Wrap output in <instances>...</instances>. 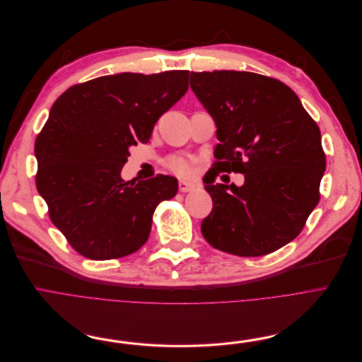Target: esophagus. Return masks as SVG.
<instances>
[{"label":"esophagus","instance_id":"obj_1","mask_svg":"<svg viewBox=\"0 0 362 362\" xmlns=\"http://www.w3.org/2000/svg\"><path fill=\"white\" fill-rule=\"evenodd\" d=\"M178 188H180V192H181V193H188V192L194 190V188H196V184L181 180V181H180V184H178Z\"/></svg>","mask_w":362,"mask_h":362}]
</instances>
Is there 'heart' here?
Masks as SVG:
<instances>
[{
  "instance_id": "heart-1",
  "label": "heart",
  "mask_w": 362,
  "mask_h": 362,
  "mask_svg": "<svg viewBox=\"0 0 362 362\" xmlns=\"http://www.w3.org/2000/svg\"><path fill=\"white\" fill-rule=\"evenodd\" d=\"M168 168L180 177H192L194 174V160L188 158H170L166 162Z\"/></svg>"
}]
</instances>
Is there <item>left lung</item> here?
<instances>
[{"label": "left lung", "instance_id": "left-lung-1", "mask_svg": "<svg viewBox=\"0 0 362 362\" xmlns=\"http://www.w3.org/2000/svg\"><path fill=\"white\" fill-rule=\"evenodd\" d=\"M190 87L216 125V162L204 175L214 208L202 221L211 246L262 256L296 238L320 202L325 170L321 132L299 97L253 72H192ZM221 171L245 175L242 187L215 185Z\"/></svg>", "mask_w": 362, "mask_h": 362}]
</instances>
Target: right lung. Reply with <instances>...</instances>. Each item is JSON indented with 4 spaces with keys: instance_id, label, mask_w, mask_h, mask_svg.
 <instances>
[{
    "instance_id": "1",
    "label": "right lung",
    "mask_w": 362,
    "mask_h": 362,
    "mask_svg": "<svg viewBox=\"0 0 362 362\" xmlns=\"http://www.w3.org/2000/svg\"><path fill=\"white\" fill-rule=\"evenodd\" d=\"M188 90V71L117 74L76 83L49 110L37 136V188L51 222L79 255L117 259L148 238L154 209L178 192L174 177L120 178L129 147Z\"/></svg>"
}]
</instances>
